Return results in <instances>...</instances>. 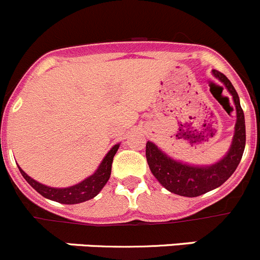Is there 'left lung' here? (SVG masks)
<instances>
[{"instance_id":"left-lung-1","label":"left lung","mask_w":260,"mask_h":260,"mask_svg":"<svg viewBox=\"0 0 260 260\" xmlns=\"http://www.w3.org/2000/svg\"><path fill=\"white\" fill-rule=\"evenodd\" d=\"M213 74L224 83L234 97L237 120L231 149L220 161L212 167H191L176 161L160 151L152 142L146 144V159L155 178L171 192L187 198H195L223 185L232 176L244 154L246 142L245 116L240 105L236 89L223 73L213 70Z\"/></svg>"}]
</instances>
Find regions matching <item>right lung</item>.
<instances>
[{"label":"right lung","instance_id":"1","mask_svg":"<svg viewBox=\"0 0 260 260\" xmlns=\"http://www.w3.org/2000/svg\"><path fill=\"white\" fill-rule=\"evenodd\" d=\"M119 149V145H115L110 151L106 154L104 157L103 163L100 164L99 169L92 174L91 177L82 181L78 185H74L72 187L67 188H53L47 187L45 185H41L40 182L31 179L23 169L19 167L21 176L25 178L31 187L35 188L38 193H41L45 198L50 199V200L57 201L61 204H78L83 203V201L89 200V199L94 198L97 193L100 192L101 188L106 185V182L110 178L111 173V164H113L114 155L116 154Z\"/></svg>","mask_w":260,"mask_h":260}]
</instances>
